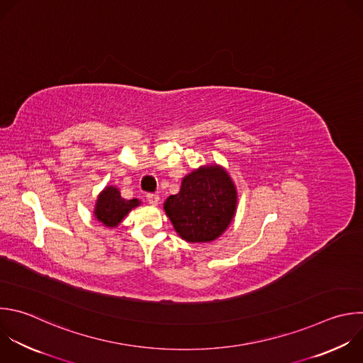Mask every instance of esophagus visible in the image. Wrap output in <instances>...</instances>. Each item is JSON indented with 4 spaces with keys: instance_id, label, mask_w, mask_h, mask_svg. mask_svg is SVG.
<instances>
[{
    "instance_id": "esophagus-1",
    "label": "esophagus",
    "mask_w": 363,
    "mask_h": 363,
    "mask_svg": "<svg viewBox=\"0 0 363 363\" xmlns=\"http://www.w3.org/2000/svg\"><path fill=\"white\" fill-rule=\"evenodd\" d=\"M147 199H148V202H150L151 205H158V202H160V195H157V194H148V195H147Z\"/></svg>"
}]
</instances>
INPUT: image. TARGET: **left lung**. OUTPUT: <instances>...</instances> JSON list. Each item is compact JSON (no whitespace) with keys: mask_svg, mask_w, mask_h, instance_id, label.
<instances>
[{"mask_svg":"<svg viewBox=\"0 0 363 363\" xmlns=\"http://www.w3.org/2000/svg\"><path fill=\"white\" fill-rule=\"evenodd\" d=\"M175 230L188 242H209L230 223L236 189L219 167L199 168L182 179L178 194L164 203Z\"/></svg>","mask_w":363,"mask_h":363,"instance_id":"8db88e82","label":"left lung"}]
</instances>
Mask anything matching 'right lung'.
<instances>
[{
  "label": "right lung",
  "instance_id": "1",
  "mask_svg": "<svg viewBox=\"0 0 363 363\" xmlns=\"http://www.w3.org/2000/svg\"><path fill=\"white\" fill-rule=\"evenodd\" d=\"M137 205H140L138 199H125L116 188L106 186L98 196L95 216L105 226L113 228Z\"/></svg>",
  "mask_w": 363,
  "mask_h": 363
}]
</instances>
